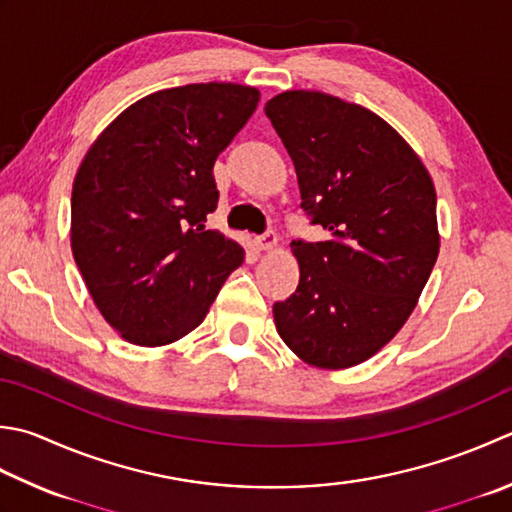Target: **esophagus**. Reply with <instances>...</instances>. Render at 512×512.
Here are the masks:
<instances>
[{"label":"esophagus","mask_w":512,"mask_h":512,"mask_svg":"<svg viewBox=\"0 0 512 512\" xmlns=\"http://www.w3.org/2000/svg\"><path fill=\"white\" fill-rule=\"evenodd\" d=\"M277 244H279V239H277V235L273 233V230L255 239V246H257L259 250H264V253H273V250L277 248Z\"/></svg>","instance_id":"esophagus-1"}]
</instances>
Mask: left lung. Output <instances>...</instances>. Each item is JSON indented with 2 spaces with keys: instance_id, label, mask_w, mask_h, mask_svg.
I'll return each mask as SVG.
<instances>
[{
  "instance_id": "8db88e82",
  "label": "left lung",
  "mask_w": 512,
  "mask_h": 512,
  "mask_svg": "<svg viewBox=\"0 0 512 512\" xmlns=\"http://www.w3.org/2000/svg\"><path fill=\"white\" fill-rule=\"evenodd\" d=\"M266 115L295 164L302 208L330 235L290 244L299 284L273 306L277 333L310 366H357L402 330L433 273L435 184L406 139L364 106L286 90Z\"/></svg>"
}]
</instances>
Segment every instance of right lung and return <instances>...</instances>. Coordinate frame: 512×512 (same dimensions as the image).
Segmentation results:
<instances>
[{"label": "right lung", "mask_w": 512, "mask_h": 512, "mask_svg": "<svg viewBox=\"0 0 512 512\" xmlns=\"http://www.w3.org/2000/svg\"><path fill=\"white\" fill-rule=\"evenodd\" d=\"M233 82L157 90L88 148L70 197V248L90 297L126 342L166 346L204 322L244 248L206 217L215 159L255 113Z\"/></svg>", "instance_id": "right-lung-1"}]
</instances>
